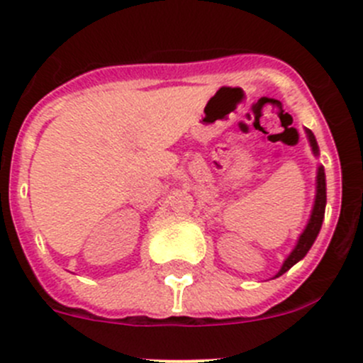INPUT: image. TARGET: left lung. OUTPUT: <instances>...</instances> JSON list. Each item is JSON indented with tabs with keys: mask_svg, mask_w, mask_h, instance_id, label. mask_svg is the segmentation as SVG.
<instances>
[{
	"mask_svg": "<svg viewBox=\"0 0 363 363\" xmlns=\"http://www.w3.org/2000/svg\"><path fill=\"white\" fill-rule=\"evenodd\" d=\"M306 133H307V138H309V144H311V149H313L314 156H318L320 155V149H318V142L316 138H314L313 131L306 130ZM325 205H327V182H325V170L320 164V167H318V175H316V199H314L309 223H307L302 235L298 237V242H296L295 250L290 252V256H288L286 259H284L283 267H281L279 272L276 274V277L283 276L284 272H288V270H290L296 262H300V259L307 255V251L311 250V246L314 244V240H316L318 233H320L321 230V223H323V218H325Z\"/></svg>",
	"mask_w": 363,
	"mask_h": 363,
	"instance_id": "1",
	"label": "left lung"
}]
</instances>
